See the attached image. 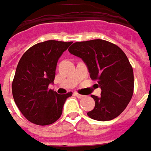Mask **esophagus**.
Returning a JSON list of instances; mask_svg holds the SVG:
<instances>
[{
  "label": "esophagus",
  "mask_w": 151,
  "mask_h": 151,
  "mask_svg": "<svg viewBox=\"0 0 151 151\" xmlns=\"http://www.w3.org/2000/svg\"><path fill=\"white\" fill-rule=\"evenodd\" d=\"M75 95H76V97H78V98H83V97H84L83 95H82V94H79V93H76Z\"/></svg>",
  "instance_id": "1"
}]
</instances>
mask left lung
<instances>
[{
	"label": "left lung",
	"mask_w": 151,
	"mask_h": 151,
	"mask_svg": "<svg viewBox=\"0 0 151 151\" xmlns=\"http://www.w3.org/2000/svg\"><path fill=\"white\" fill-rule=\"evenodd\" d=\"M69 53L87 64L90 78L97 81L101 96L92 95L95 107L87 114L97 121H110L126 109L134 92V74L126 54L114 44L103 40L73 43Z\"/></svg>",
	"instance_id": "8db88e82"
}]
</instances>
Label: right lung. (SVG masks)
<instances>
[{"instance_id":"1","label":"right lung","mask_w":151,"mask_h":151,"mask_svg":"<svg viewBox=\"0 0 151 151\" xmlns=\"http://www.w3.org/2000/svg\"><path fill=\"white\" fill-rule=\"evenodd\" d=\"M72 42L47 40L30 47L19 59L12 82L15 104L29 122L39 126L55 122L73 93L59 95L49 85L54 83L58 58Z\"/></svg>"}]
</instances>
